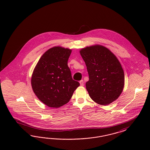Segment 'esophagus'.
I'll return each instance as SVG.
<instances>
[{
  "instance_id": "34e87169",
  "label": "esophagus",
  "mask_w": 150,
  "mask_h": 150,
  "mask_svg": "<svg viewBox=\"0 0 150 150\" xmlns=\"http://www.w3.org/2000/svg\"><path fill=\"white\" fill-rule=\"evenodd\" d=\"M80 86H84V81L83 80H80Z\"/></svg>"
}]
</instances>
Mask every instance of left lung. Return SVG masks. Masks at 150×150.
<instances>
[{"label":"left lung","instance_id":"1","mask_svg":"<svg viewBox=\"0 0 150 150\" xmlns=\"http://www.w3.org/2000/svg\"><path fill=\"white\" fill-rule=\"evenodd\" d=\"M89 75L86 89L92 100L106 106L117 100L124 86V72L118 59L107 48L96 45L80 50Z\"/></svg>","mask_w":150,"mask_h":150}]
</instances>
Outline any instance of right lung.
I'll use <instances>...</instances> for the list:
<instances>
[{"instance_id": "1", "label": "right lung", "mask_w": 150, "mask_h": 150, "mask_svg": "<svg viewBox=\"0 0 150 150\" xmlns=\"http://www.w3.org/2000/svg\"><path fill=\"white\" fill-rule=\"evenodd\" d=\"M71 50L54 47L40 58L31 77L33 90L39 100L47 106L61 107L69 102L78 81L72 78L67 62Z\"/></svg>"}]
</instances>
